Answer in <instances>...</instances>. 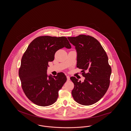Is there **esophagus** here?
Returning a JSON list of instances; mask_svg holds the SVG:
<instances>
[{"label": "esophagus", "mask_w": 131, "mask_h": 131, "mask_svg": "<svg viewBox=\"0 0 131 131\" xmlns=\"http://www.w3.org/2000/svg\"><path fill=\"white\" fill-rule=\"evenodd\" d=\"M67 80L68 81H69L70 80V77L69 76H67Z\"/></svg>", "instance_id": "1"}]
</instances>
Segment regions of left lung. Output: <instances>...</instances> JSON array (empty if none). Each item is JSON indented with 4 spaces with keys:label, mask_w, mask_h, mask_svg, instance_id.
<instances>
[{
    "label": "left lung",
    "mask_w": 131,
    "mask_h": 131,
    "mask_svg": "<svg viewBox=\"0 0 131 131\" xmlns=\"http://www.w3.org/2000/svg\"><path fill=\"white\" fill-rule=\"evenodd\" d=\"M68 39L77 51V67L82 70L81 75L85 78L81 82L75 77L70 78L74 84L72 96L81 105H93L104 96L110 86L112 68L108 57L99 42L91 36L81 34Z\"/></svg>",
    "instance_id": "obj_1"
}]
</instances>
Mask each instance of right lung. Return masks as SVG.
<instances>
[{"label": "right lung", "mask_w": 131, "mask_h": 131, "mask_svg": "<svg viewBox=\"0 0 131 131\" xmlns=\"http://www.w3.org/2000/svg\"><path fill=\"white\" fill-rule=\"evenodd\" d=\"M64 47L71 48L65 37L42 36L36 38L22 56L19 75L22 89L29 100L38 106H49L54 103L58 91L67 81L62 72L49 76V62L53 61L56 51Z\"/></svg>", "instance_id": "1"}]
</instances>
